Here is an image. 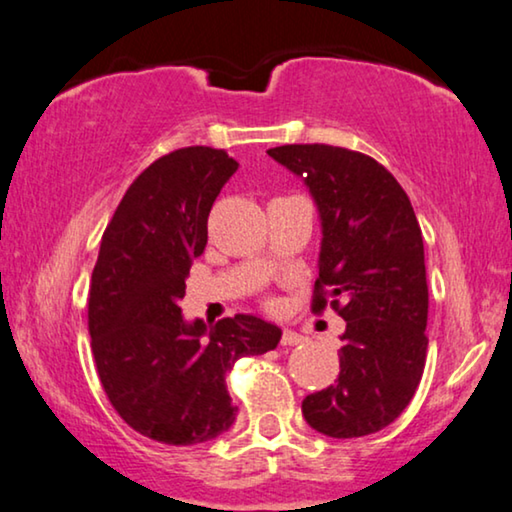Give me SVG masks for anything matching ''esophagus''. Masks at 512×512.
<instances>
[{
	"label": "esophagus",
	"mask_w": 512,
	"mask_h": 512,
	"mask_svg": "<svg viewBox=\"0 0 512 512\" xmlns=\"http://www.w3.org/2000/svg\"><path fill=\"white\" fill-rule=\"evenodd\" d=\"M280 343H283V345H299V343H304V336L297 334V331H292V329H285L283 338H280Z\"/></svg>",
	"instance_id": "1"
}]
</instances>
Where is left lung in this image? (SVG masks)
<instances>
[{
    "label": "left lung",
    "instance_id": "obj_1",
    "mask_svg": "<svg viewBox=\"0 0 512 512\" xmlns=\"http://www.w3.org/2000/svg\"><path fill=\"white\" fill-rule=\"evenodd\" d=\"M304 178L322 220L313 313L345 320L341 373L301 413L331 438L376 434L403 413L427 359L429 287L422 229L408 194L357 150L292 143L266 150Z\"/></svg>",
    "mask_w": 512,
    "mask_h": 512
}]
</instances>
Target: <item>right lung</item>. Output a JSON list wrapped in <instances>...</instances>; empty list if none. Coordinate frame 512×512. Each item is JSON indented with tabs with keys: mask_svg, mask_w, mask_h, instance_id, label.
I'll return each instance as SVG.
<instances>
[{
	"mask_svg": "<svg viewBox=\"0 0 512 512\" xmlns=\"http://www.w3.org/2000/svg\"><path fill=\"white\" fill-rule=\"evenodd\" d=\"M236 169L234 157L208 146L162 155L115 208L92 271L88 329L106 397L134 431L167 445H197L232 427L239 408L225 376L283 334L255 315L185 322L178 306L206 248L213 201Z\"/></svg>",
	"mask_w": 512,
	"mask_h": 512,
	"instance_id": "add662e5",
	"label": "right lung"
}]
</instances>
